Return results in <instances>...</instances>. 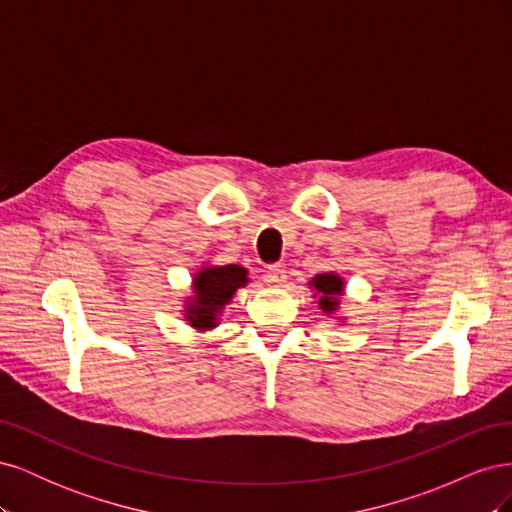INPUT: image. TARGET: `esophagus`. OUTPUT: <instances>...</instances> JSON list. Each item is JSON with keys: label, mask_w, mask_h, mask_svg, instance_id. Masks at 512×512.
Listing matches in <instances>:
<instances>
[{"label": "esophagus", "mask_w": 512, "mask_h": 512, "mask_svg": "<svg viewBox=\"0 0 512 512\" xmlns=\"http://www.w3.org/2000/svg\"><path fill=\"white\" fill-rule=\"evenodd\" d=\"M267 280L275 286H282L286 282V269L282 265L267 267Z\"/></svg>", "instance_id": "1"}]
</instances>
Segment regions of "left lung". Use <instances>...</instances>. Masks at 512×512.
I'll use <instances>...</instances> for the list:
<instances>
[{
	"label": "left lung",
	"mask_w": 512,
	"mask_h": 512,
	"mask_svg": "<svg viewBox=\"0 0 512 512\" xmlns=\"http://www.w3.org/2000/svg\"><path fill=\"white\" fill-rule=\"evenodd\" d=\"M309 286H314L318 292H320V307L324 309V312L327 314H331V312H335L337 309V303H339V294H344V282H342V277L339 275H335V273H320V275H316L314 280H312V284Z\"/></svg>",
	"instance_id": "1"
}]
</instances>
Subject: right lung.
Wrapping results in <instances>:
<instances>
[{"label": "right lung", "instance_id": "add662e5", "mask_svg": "<svg viewBox=\"0 0 512 512\" xmlns=\"http://www.w3.org/2000/svg\"><path fill=\"white\" fill-rule=\"evenodd\" d=\"M247 284V271L239 265L207 267L194 277L196 297L188 303L185 318L194 329H213L218 324L222 307L232 299L237 288Z\"/></svg>", "mask_w": 512, "mask_h": 512}]
</instances>
